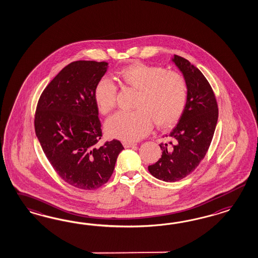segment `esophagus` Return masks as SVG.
<instances>
[{"label": "esophagus", "mask_w": 258, "mask_h": 258, "mask_svg": "<svg viewBox=\"0 0 258 258\" xmlns=\"http://www.w3.org/2000/svg\"><path fill=\"white\" fill-rule=\"evenodd\" d=\"M123 146L125 147V149H130V148H133L136 146L135 143H130V142H123Z\"/></svg>", "instance_id": "obj_1"}]
</instances>
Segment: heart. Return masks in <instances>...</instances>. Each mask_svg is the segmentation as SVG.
Masks as SVG:
<instances>
[{"label": "heart", "mask_w": 258, "mask_h": 258, "mask_svg": "<svg viewBox=\"0 0 258 258\" xmlns=\"http://www.w3.org/2000/svg\"><path fill=\"white\" fill-rule=\"evenodd\" d=\"M118 79L138 91L136 110L118 111L106 123L110 137L134 142L143 138L151 128L153 120L159 127H169L180 119L187 99V85L183 77L163 67L134 63L116 74ZM117 87L108 78L98 80L94 97L98 110L107 114L115 106Z\"/></svg>", "instance_id": "obj_1"}]
</instances>
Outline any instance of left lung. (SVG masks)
I'll return each mask as SVG.
<instances>
[{
    "instance_id": "left-lung-1",
    "label": "left lung",
    "mask_w": 258,
    "mask_h": 258,
    "mask_svg": "<svg viewBox=\"0 0 258 258\" xmlns=\"http://www.w3.org/2000/svg\"><path fill=\"white\" fill-rule=\"evenodd\" d=\"M172 61L186 82V104L169 134V144H160L162 157L149 165L152 176L167 182L181 180L195 170L210 147L219 118L216 96L203 73L180 55H174Z\"/></svg>"
}]
</instances>
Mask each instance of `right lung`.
Instances as JSON below:
<instances>
[{
    "label": "right lung",
    "mask_w": 258,
    "mask_h": 258,
    "mask_svg": "<svg viewBox=\"0 0 258 258\" xmlns=\"http://www.w3.org/2000/svg\"><path fill=\"white\" fill-rule=\"evenodd\" d=\"M108 63L78 60L68 64L47 85L35 114V132L48 161L64 181L79 189L102 186L112 175L121 142L103 146L94 88Z\"/></svg>",
    "instance_id": "right-lung-1"
}]
</instances>
